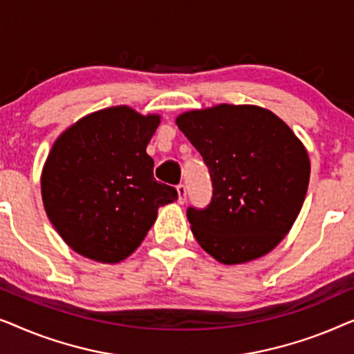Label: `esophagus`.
Returning a JSON list of instances; mask_svg holds the SVG:
<instances>
[{
    "label": "esophagus",
    "mask_w": 354,
    "mask_h": 354,
    "mask_svg": "<svg viewBox=\"0 0 354 354\" xmlns=\"http://www.w3.org/2000/svg\"><path fill=\"white\" fill-rule=\"evenodd\" d=\"M177 193H178V203L183 205L187 200V188L185 185H177Z\"/></svg>",
    "instance_id": "esophagus-1"
}]
</instances>
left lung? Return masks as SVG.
Masks as SVG:
<instances>
[{"label":"left lung","mask_w":354,"mask_h":354,"mask_svg":"<svg viewBox=\"0 0 354 354\" xmlns=\"http://www.w3.org/2000/svg\"><path fill=\"white\" fill-rule=\"evenodd\" d=\"M176 124L205 159L214 188L206 209H187L201 248L225 266L270 253L306 198L311 162L301 140L254 104L187 111Z\"/></svg>","instance_id":"left-lung-1"}]
</instances>
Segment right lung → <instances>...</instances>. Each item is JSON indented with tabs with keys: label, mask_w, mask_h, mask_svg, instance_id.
Returning <instances> with one entry per match:
<instances>
[{
	"label": "right lung",
	"mask_w": 354,
	"mask_h": 354,
	"mask_svg": "<svg viewBox=\"0 0 354 354\" xmlns=\"http://www.w3.org/2000/svg\"><path fill=\"white\" fill-rule=\"evenodd\" d=\"M159 122V114L113 106L84 115L53 143L41 171V200L75 253L120 263L142 245L159 207L177 200L176 188L154 180L147 153Z\"/></svg>",
	"instance_id": "1"
}]
</instances>
